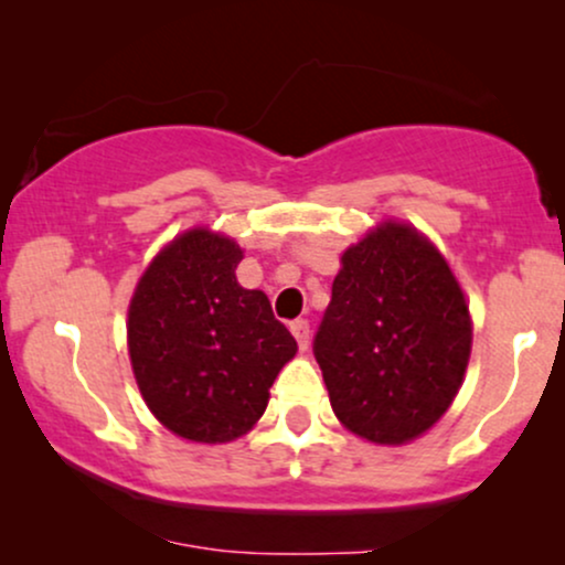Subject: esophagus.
<instances>
[{
    "label": "esophagus",
    "instance_id": "obj_1",
    "mask_svg": "<svg viewBox=\"0 0 565 565\" xmlns=\"http://www.w3.org/2000/svg\"><path fill=\"white\" fill-rule=\"evenodd\" d=\"M289 329H291V334H295L297 345H300L302 350L308 348V342H310V323L305 321V319H297V321L289 323Z\"/></svg>",
    "mask_w": 565,
    "mask_h": 565
}]
</instances>
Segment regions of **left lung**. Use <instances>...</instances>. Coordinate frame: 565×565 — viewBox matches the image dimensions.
I'll return each instance as SVG.
<instances>
[{
  "mask_svg": "<svg viewBox=\"0 0 565 565\" xmlns=\"http://www.w3.org/2000/svg\"><path fill=\"white\" fill-rule=\"evenodd\" d=\"M470 342L468 302L440 252L385 223L342 255L313 355L348 430L406 444L451 406Z\"/></svg>",
  "mask_w": 565,
  "mask_h": 565,
  "instance_id": "obj_1",
  "label": "left lung"
}]
</instances>
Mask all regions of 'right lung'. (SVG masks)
<instances>
[{"instance_id":"1","label":"right lung","mask_w":565,"mask_h":565,"mask_svg":"<svg viewBox=\"0 0 565 565\" xmlns=\"http://www.w3.org/2000/svg\"><path fill=\"white\" fill-rule=\"evenodd\" d=\"M242 257L220 233L188 231L148 265L129 302V359L142 398L161 425L199 444L244 436L297 353L268 297L236 281Z\"/></svg>"}]
</instances>
